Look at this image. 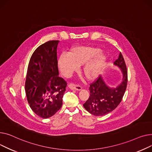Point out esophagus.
<instances>
[{"instance_id": "esophagus-1", "label": "esophagus", "mask_w": 152, "mask_h": 152, "mask_svg": "<svg viewBox=\"0 0 152 152\" xmlns=\"http://www.w3.org/2000/svg\"><path fill=\"white\" fill-rule=\"evenodd\" d=\"M69 87L70 89H71V90H77V91H80L82 89V88L80 86L75 85H74V84H72V83H70V84L69 85Z\"/></svg>"}]
</instances>
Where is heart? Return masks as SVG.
<instances>
[{
	"mask_svg": "<svg viewBox=\"0 0 152 152\" xmlns=\"http://www.w3.org/2000/svg\"><path fill=\"white\" fill-rule=\"evenodd\" d=\"M101 50L90 46L72 48L69 54L61 55L58 66L62 74L69 77L77 70L78 66L83 67L81 73L88 81H92L99 77L105 66L107 57Z\"/></svg>",
	"mask_w": 152,
	"mask_h": 152,
	"instance_id": "obj_1",
	"label": "heart"
}]
</instances>
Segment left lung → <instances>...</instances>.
Here are the masks:
<instances>
[{"label": "left lung", "mask_w": 152, "mask_h": 152, "mask_svg": "<svg viewBox=\"0 0 152 152\" xmlns=\"http://www.w3.org/2000/svg\"><path fill=\"white\" fill-rule=\"evenodd\" d=\"M123 74L122 82L117 87L111 88L106 85L100 76L90 86V96L83 104L84 108L95 116H103L113 111L121 102L126 91L128 72L125 62L120 53L118 58L114 62Z\"/></svg>", "instance_id": "obj_1"}]
</instances>
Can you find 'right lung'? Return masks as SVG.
Returning <instances> with one entry per match:
<instances>
[{
    "mask_svg": "<svg viewBox=\"0 0 152 152\" xmlns=\"http://www.w3.org/2000/svg\"><path fill=\"white\" fill-rule=\"evenodd\" d=\"M59 40L40 45L30 59L25 90L30 107L43 118L54 115L62 107L67 83L59 77L57 60Z\"/></svg>",
    "mask_w": 152,
    "mask_h": 152,
    "instance_id": "1",
    "label": "right lung"
}]
</instances>
